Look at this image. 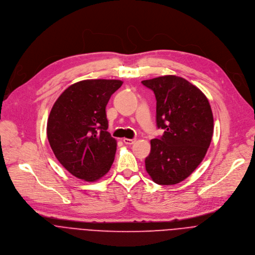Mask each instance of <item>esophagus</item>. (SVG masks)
Instances as JSON below:
<instances>
[{"instance_id":"obj_1","label":"esophagus","mask_w":255,"mask_h":255,"mask_svg":"<svg viewBox=\"0 0 255 255\" xmlns=\"http://www.w3.org/2000/svg\"><path fill=\"white\" fill-rule=\"evenodd\" d=\"M135 140H136L135 138H124V142L126 144H132L135 142Z\"/></svg>"}]
</instances>
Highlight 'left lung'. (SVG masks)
Segmentation results:
<instances>
[{
	"mask_svg": "<svg viewBox=\"0 0 255 255\" xmlns=\"http://www.w3.org/2000/svg\"><path fill=\"white\" fill-rule=\"evenodd\" d=\"M141 83L157 100L160 138L150 140L145 170L159 185H175L188 178L204 159L210 145L214 121L205 94L188 80L166 75Z\"/></svg>",
	"mask_w": 255,
	"mask_h": 255,
	"instance_id": "8db88e82",
	"label": "left lung"
}]
</instances>
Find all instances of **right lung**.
Here are the masks:
<instances>
[{
  "mask_svg": "<svg viewBox=\"0 0 255 255\" xmlns=\"http://www.w3.org/2000/svg\"><path fill=\"white\" fill-rule=\"evenodd\" d=\"M122 80L87 79L66 88L47 122V137L59 163L74 177L95 182L111 169L117 140L107 130L106 108Z\"/></svg>",
  "mask_w": 255,
  "mask_h": 255,
  "instance_id": "obj_1",
  "label": "right lung"
}]
</instances>
